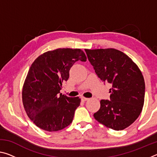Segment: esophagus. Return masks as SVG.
<instances>
[{
	"label": "esophagus",
	"instance_id": "1",
	"mask_svg": "<svg viewBox=\"0 0 157 157\" xmlns=\"http://www.w3.org/2000/svg\"><path fill=\"white\" fill-rule=\"evenodd\" d=\"M81 100H82V102H85V101H86V100H89V98H85V97H81Z\"/></svg>",
	"mask_w": 157,
	"mask_h": 157
}]
</instances>
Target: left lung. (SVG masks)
I'll list each match as a JSON object with an SVG mask.
<instances>
[{
    "mask_svg": "<svg viewBox=\"0 0 157 157\" xmlns=\"http://www.w3.org/2000/svg\"><path fill=\"white\" fill-rule=\"evenodd\" d=\"M98 78L111 84L110 100H100L95 120L113 130H123L136 120L144 104L145 81L140 69L120 50L85 49Z\"/></svg>",
    "mask_w": 157,
    "mask_h": 157,
    "instance_id": "obj_1",
    "label": "left lung"
}]
</instances>
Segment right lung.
Instances as JSON below:
<instances>
[{
	"mask_svg": "<svg viewBox=\"0 0 157 157\" xmlns=\"http://www.w3.org/2000/svg\"><path fill=\"white\" fill-rule=\"evenodd\" d=\"M79 60L86 61L80 49L59 48L44 53L31 65L23 87V104L30 120L41 129L57 132L72 123L81 99L62 95L60 90Z\"/></svg>",
	"mask_w": 157,
	"mask_h": 157,
	"instance_id": "obj_1",
	"label": "right lung"
}]
</instances>
